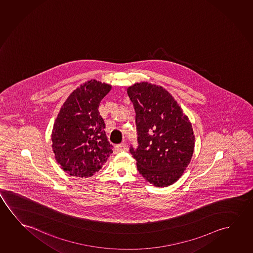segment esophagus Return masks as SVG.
Listing matches in <instances>:
<instances>
[{
    "label": "esophagus",
    "mask_w": 253,
    "mask_h": 253,
    "mask_svg": "<svg viewBox=\"0 0 253 253\" xmlns=\"http://www.w3.org/2000/svg\"><path fill=\"white\" fill-rule=\"evenodd\" d=\"M126 149H127V146L126 143H121V144L116 146V151H118V152L122 151V150H126Z\"/></svg>",
    "instance_id": "obj_1"
}]
</instances>
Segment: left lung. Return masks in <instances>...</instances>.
<instances>
[{
    "label": "left lung",
    "mask_w": 253,
    "mask_h": 253,
    "mask_svg": "<svg viewBox=\"0 0 253 253\" xmlns=\"http://www.w3.org/2000/svg\"><path fill=\"white\" fill-rule=\"evenodd\" d=\"M135 110L138 147H130L137 169L157 187L172 185L188 166L194 134L188 117L162 86L147 82L127 88Z\"/></svg>",
    "instance_id": "left-lung-1"
}]
</instances>
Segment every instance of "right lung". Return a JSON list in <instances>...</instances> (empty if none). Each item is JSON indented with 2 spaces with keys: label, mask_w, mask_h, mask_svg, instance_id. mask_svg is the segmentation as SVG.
Here are the masks:
<instances>
[{
  "label": "right lung",
  "mask_w": 253,
  "mask_h": 253,
  "mask_svg": "<svg viewBox=\"0 0 253 253\" xmlns=\"http://www.w3.org/2000/svg\"><path fill=\"white\" fill-rule=\"evenodd\" d=\"M112 86L90 80L74 90L53 124L52 148L57 163L70 176L86 178L98 172L113 153L98 112Z\"/></svg>",
  "instance_id": "1"
}]
</instances>
